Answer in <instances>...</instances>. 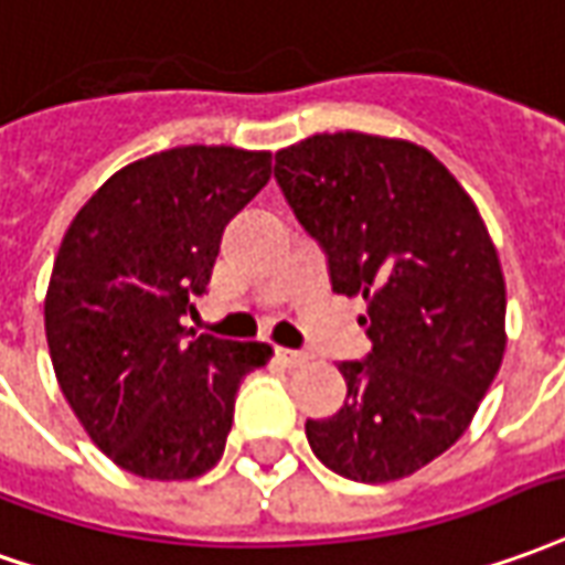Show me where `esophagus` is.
I'll use <instances>...</instances> for the list:
<instances>
[{
    "mask_svg": "<svg viewBox=\"0 0 565 565\" xmlns=\"http://www.w3.org/2000/svg\"><path fill=\"white\" fill-rule=\"evenodd\" d=\"M275 358H278L284 366H302L306 361H309V354H306V351H294V349H278L275 351Z\"/></svg>",
    "mask_w": 565,
    "mask_h": 565,
    "instance_id": "obj_1",
    "label": "esophagus"
}]
</instances>
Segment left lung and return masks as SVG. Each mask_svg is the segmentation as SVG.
Listing matches in <instances>:
<instances>
[{
	"instance_id": "left-lung-1",
	"label": "left lung",
	"mask_w": 565,
	"mask_h": 565,
	"mask_svg": "<svg viewBox=\"0 0 565 565\" xmlns=\"http://www.w3.org/2000/svg\"><path fill=\"white\" fill-rule=\"evenodd\" d=\"M275 180L327 254L333 290L364 296L366 361H345V406L306 422L337 475L392 483L447 452L508 345L504 275L475 199L425 146L315 134L275 152Z\"/></svg>"
}]
</instances>
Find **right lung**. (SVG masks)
Segmentation results:
<instances>
[{
    "label": "right lung",
    "instance_id": "right-lung-1",
    "mask_svg": "<svg viewBox=\"0 0 565 565\" xmlns=\"http://www.w3.org/2000/svg\"><path fill=\"white\" fill-rule=\"evenodd\" d=\"M271 152L177 146L125 164L70 223L45 294L66 404L118 468L192 480L223 459L242 379L271 345L186 337L223 228L269 183Z\"/></svg>",
    "mask_w": 565,
    "mask_h": 565
}]
</instances>
